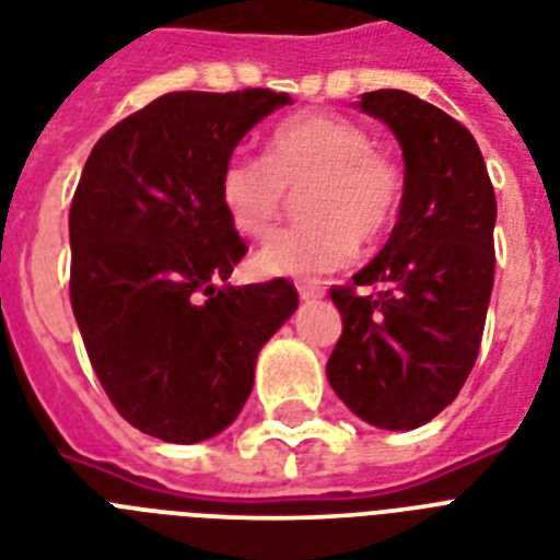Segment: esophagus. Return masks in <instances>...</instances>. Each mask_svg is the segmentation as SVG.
Masks as SVG:
<instances>
[{
	"label": "esophagus",
	"mask_w": 560,
	"mask_h": 560,
	"mask_svg": "<svg viewBox=\"0 0 560 560\" xmlns=\"http://www.w3.org/2000/svg\"><path fill=\"white\" fill-rule=\"evenodd\" d=\"M295 290H299V299H302V302H316V299L325 295V288H322V284H313V281H299Z\"/></svg>",
	"instance_id": "1"
}]
</instances>
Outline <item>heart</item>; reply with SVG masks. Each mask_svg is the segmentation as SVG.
Returning <instances> with one entry per match:
<instances>
[{
  "label": "heart",
  "mask_w": 560,
  "mask_h": 560,
  "mask_svg": "<svg viewBox=\"0 0 560 560\" xmlns=\"http://www.w3.org/2000/svg\"><path fill=\"white\" fill-rule=\"evenodd\" d=\"M406 170L357 120L304 112L281 120L265 158L235 152L218 175V201L244 238L272 235L299 195L304 224L276 235L256 256L261 276H322L380 244L406 207Z\"/></svg>",
  "instance_id": "b5f03b06"
}]
</instances>
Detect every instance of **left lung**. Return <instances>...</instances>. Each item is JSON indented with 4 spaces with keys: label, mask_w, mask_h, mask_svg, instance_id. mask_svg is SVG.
<instances>
[{
    "label": "left lung",
    "mask_w": 560,
    "mask_h": 560,
    "mask_svg": "<svg viewBox=\"0 0 560 560\" xmlns=\"http://www.w3.org/2000/svg\"><path fill=\"white\" fill-rule=\"evenodd\" d=\"M406 158V207L380 256L330 288L342 336L327 380L376 429L425 425L460 394L494 284V189L471 131L408 91L362 94ZM374 287L375 293L359 291Z\"/></svg>",
    "instance_id": "obj_1"
}]
</instances>
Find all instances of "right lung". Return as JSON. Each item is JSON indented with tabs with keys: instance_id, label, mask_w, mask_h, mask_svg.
Instances as JSON below:
<instances>
[{
	"instance_id": "obj_1",
	"label": "right lung",
	"mask_w": 560,
	"mask_h": 560,
	"mask_svg": "<svg viewBox=\"0 0 560 560\" xmlns=\"http://www.w3.org/2000/svg\"><path fill=\"white\" fill-rule=\"evenodd\" d=\"M270 89L170 91L94 143L77 184L71 311L122 420L201 443L235 420L256 357L293 316L288 279L221 284L247 244L218 201L221 166L272 108Z\"/></svg>"
}]
</instances>
